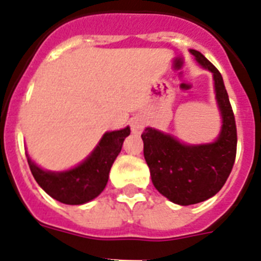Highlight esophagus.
Wrapping results in <instances>:
<instances>
[{
	"mask_svg": "<svg viewBox=\"0 0 261 261\" xmlns=\"http://www.w3.org/2000/svg\"><path fill=\"white\" fill-rule=\"evenodd\" d=\"M130 126H132L133 133H141L145 126V120L142 117H135L130 121Z\"/></svg>",
	"mask_w": 261,
	"mask_h": 261,
	"instance_id": "esophagus-1",
	"label": "esophagus"
}]
</instances>
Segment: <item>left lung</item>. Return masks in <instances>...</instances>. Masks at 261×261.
Masks as SVG:
<instances>
[{
    "mask_svg": "<svg viewBox=\"0 0 261 261\" xmlns=\"http://www.w3.org/2000/svg\"><path fill=\"white\" fill-rule=\"evenodd\" d=\"M191 55L213 74L214 93L222 125L208 144H186L175 136L147 126L141 135L151 181L161 195L177 205H192L216 195L226 183L237 154V126L222 75L196 49Z\"/></svg>",
    "mask_w": 261,
    "mask_h": 261,
    "instance_id": "obj_1",
    "label": "left lung"
}]
</instances>
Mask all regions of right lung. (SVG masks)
Returning <instances> with one entry per match:
<instances>
[{
	"mask_svg": "<svg viewBox=\"0 0 261 261\" xmlns=\"http://www.w3.org/2000/svg\"><path fill=\"white\" fill-rule=\"evenodd\" d=\"M130 128L106 132L94 150L75 167L65 171H49L36 165L26 153L30 170L36 183L57 201L82 205L98 197L107 186L110 170L121 151Z\"/></svg>",
	"mask_w": 261,
	"mask_h": 261,
	"instance_id": "add662e5",
	"label": "right lung"
}]
</instances>
